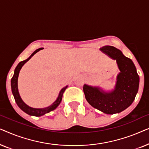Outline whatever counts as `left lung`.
I'll list each match as a JSON object with an SVG mask.
<instances>
[{"label": "left lung", "mask_w": 149, "mask_h": 149, "mask_svg": "<svg viewBox=\"0 0 149 149\" xmlns=\"http://www.w3.org/2000/svg\"><path fill=\"white\" fill-rule=\"evenodd\" d=\"M100 50L116 60L120 70L115 89L106 92L99 87L83 85L85 98L91 106L104 113L113 115L121 113L133 102L139 87L140 78L131 59L113 46H104Z\"/></svg>", "instance_id": "obj_1"}]
</instances>
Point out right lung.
Instances as JSON below:
<instances>
[{
    "label": "right lung",
    "instance_id": "right-lung-1",
    "mask_svg": "<svg viewBox=\"0 0 149 149\" xmlns=\"http://www.w3.org/2000/svg\"><path fill=\"white\" fill-rule=\"evenodd\" d=\"M43 48H39L38 49H36V51L32 53L29 58L26 60L22 61V62H20L19 64H17V66H16V68L15 69V71H14V74L13 77H12L11 81V90H12V93H13V97L15 98V102L17 104L18 107H19L20 109H21L22 111L24 112H25L26 113H27L28 115H32V116H35V117H40V116L44 115L45 114L49 113V112L54 111L56 109L57 107H58L59 104H60L61 101H62V95L63 93H64V91L66 90V89L68 87V85L66 87H64V88H62L61 89V91H60V93H59L58 98L56 101L54 102V103L52 104V105H50L49 107H46V108H43V109H34V108H32L28 106L24 102V101L22 100L21 97H20L19 91H18V87H17V79H18V76H19V71L21 70L22 67L24 66V64L28 62V60H30V58H32V56H34L36 53H37L38 52H39L40 50L42 49Z\"/></svg>",
    "mask_w": 149,
    "mask_h": 149
}]
</instances>
